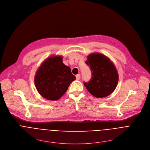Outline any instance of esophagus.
<instances>
[{"instance_id":"esophagus-1","label":"esophagus","mask_w":150,"mask_h":150,"mask_svg":"<svg viewBox=\"0 0 150 150\" xmlns=\"http://www.w3.org/2000/svg\"><path fill=\"white\" fill-rule=\"evenodd\" d=\"M80 76H81L80 74H78V75H76V80H79V79H80Z\"/></svg>"}]
</instances>
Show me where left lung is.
<instances>
[{
  "instance_id": "left-lung-1",
  "label": "left lung",
  "mask_w": 150,
  "mask_h": 150,
  "mask_svg": "<svg viewBox=\"0 0 150 150\" xmlns=\"http://www.w3.org/2000/svg\"><path fill=\"white\" fill-rule=\"evenodd\" d=\"M86 64L92 72L91 79L84 85L93 96L104 98L115 89L118 82V74L112 61L100 53H93L87 57Z\"/></svg>"
}]
</instances>
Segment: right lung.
Listing matches in <instances>:
<instances>
[{
	"label": "right lung",
	"instance_id": "right-lung-1",
	"mask_svg": "<svg viewBox=\"0 0 150 150\" xmlns=\"http://www.w3.org/2000/svg\"><path fill=\"white\" fill-rule=\"evenodd\" d=\"M62 56L46 58L35 76V85L39 93L49 101H57L67 92L70 83L76 79L71 68L64 64Z\"/></svg>",
	"mask_w": 150,
	"mask_h": 150
}]
</instances>
